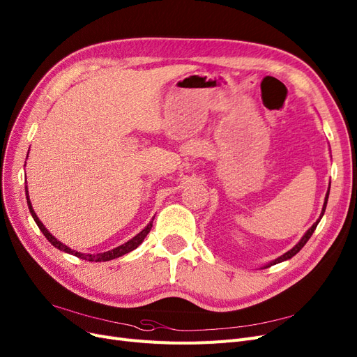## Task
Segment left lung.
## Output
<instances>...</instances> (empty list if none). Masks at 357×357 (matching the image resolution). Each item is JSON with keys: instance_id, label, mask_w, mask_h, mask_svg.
Segmentation results:
<instances>
[{"instance_id": "1", "label": "left lung", "mask_w": 357, "mask_h": 357, "mask_svg": "<svg viewBox=\"0 0 357 357\" xmlns=\"http://www.w3.org/2000/svg\"><path fill=\"white\" fill-rule=\"evenodd\" d=\"M328 196H330V188H328V192H326V195H325V202H324V206H322V211H321V215H319V218L317 220V222L313 224L309 230L305 233V236L301 238V241H298V243L293 248V249H290L289 252H286L284 255H281L280 258H277L275 261H273V262H269L268 265H265L264 268H269V266H273V265H275V264H280V262H282V261H287V259H290V258H293V256L296 255V253H298V250H301L305 245H306V241L310 238V236L313 234V231H315V228H317V225L319 224V221H321V218H322V215H324V212H325V208H326V202H328Z\"/></svg>"}]
</instances>
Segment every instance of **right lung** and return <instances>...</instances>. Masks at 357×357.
<instances>
[{
    "instance_id": "obj_1",
    "label": "right lung",
    "mask_w": 357,
    "mask_h": 357,
    "mask_svg": "<svg viewBox=\"0 0 357 357\" xmlns=\"http://www.w3.org/2000/svg\"><path fill=\"white\" fill-rule=\"evenodd\" d=\"M26 199H27V206H29V211H31V213H32V217H33V220H35V222L38 224V227H39V230L44 233V236L47 237V240L50 241V243L54 246V248H56V249H60V250H63V252H66V253H70V255H75V256H77V258H80V259H84V261H89V262H105V261H111V259H116V258H120V256H123V255H126V253H129V252H132V250H135L142 241L145 240V237L148 236V233L151 231V228H152V221L144 228V230H142L139 234H136L132 240H129V241H126L124 245H121V246H119V248H116V249H111V250H108V252H104V253H96V255H91V253H80V252H76V250H71L70 248H67L66 245H63L61 241H59L56 240L48 230L45 228V225L42 224L40 221H39V218H38V215L35 213V211H33V208H32V204H31V199H29V193H27V188H26Z\"/></svg>"
}]
</instances>
